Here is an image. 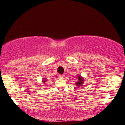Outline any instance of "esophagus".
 Listing matches in <instances>:
<instances>
[{
	"instance_id": "34e87169",
	"label": "esophagus",
	"mask_w": 125,
	"mask_h": 125,
	"mask_svg": "<svg viewBox=\"0 0 125 125\" xmlns=\"http://www.w3.org/2000/svg\"><path fill=\"white\" fill-rule=\"evenodd\" d=\"M59 77L61 79L63 78L64 77V75H59Z\"/></svg>"
}]
</instances>
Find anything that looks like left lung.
<instances>
[{"instance_id":"1","label":"left lung","mask_w":125,"mask_h":125,"mask_svg":"<svg viewBox=\"0 0 125 125\" xmlns=\"http://www.w3.org/2000/svg\"><path fill=\"white\" fill-rule=\"evenodd\" d=\"M84 83V78L80 75L78 76V81L76 83V85L78 86H83Z\"/></svg>"}]
</instances>
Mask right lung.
Here are the masks:
<instances>
[{
	"instance_id": "1",
	"label": "right lung",
	"mask_w": 125,
	"mask_h": 125,
	"mask_svg": "<svg viewBox=\"0 0 125 125\" xmlns=\"http://www.w3.org/2000/svg\"><path fill=\"white\" fill-rule=\"evenodd\" d=\"M43 79H43V81H42V82H43V83H45V82H47V81H46V79H45V78H43Z\"/></svg>"
}]
</instances>
